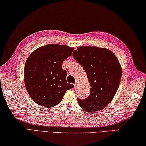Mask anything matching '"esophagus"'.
I'll use <instances>...</instances> for the list:
<instances>
[{
	"label": "esophagus",
	"mask_w": 146,
	"mask_h": 146,
	"mask_svg": "<svg viewBox=\"0 0 146 146\" xmlns=\"http://www.w3.org/2000/svg\"><path fill=\"white\" fill-rule=\"evenodd\" d=\"M77 87H78V82H76L75 83V88H76Z\"/></svg>",
	"instance_id": "esophagus-1"
}]
</instances>
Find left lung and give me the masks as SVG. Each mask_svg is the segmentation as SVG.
<instances>
[{
	"mask_svg": "<svg viewBox=\"0 0 146 146\" xmlns=\"http://www.w3.org/2000/svg\"><path fill=\"white\" fill-rule=\"evenodd\" d=\"M73 56L85 70L92 86L87 98L77 100L85 111L97 112L110 103L119 88L122 77L119 60L111 51L95 46H80Z\"/></svg>",
	"mask_w": 146,
	"mask_h": 146,
	"instance_id": "1",
	"label": "left lung"
}]
</instances>
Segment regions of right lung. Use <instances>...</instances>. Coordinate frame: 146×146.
<instances>
[{"mask_svg":"<svg viewBox=\"0 0 146 146\" xmlns=\"http://www.w3.org/2000/svg\"><path fill=\"white\" fill-rule=\"evenodd\" d=\"M73 49L66 45L47 44L36 49L27 58L24 82L29 96L37 104L48 108L56 106L68 90L74 87L67 83V71L61 66Z\"/></svg>","mask_w":146,"mask_h":146,"instance_id":"obj_1","label":"right lung"}]
</instances>
